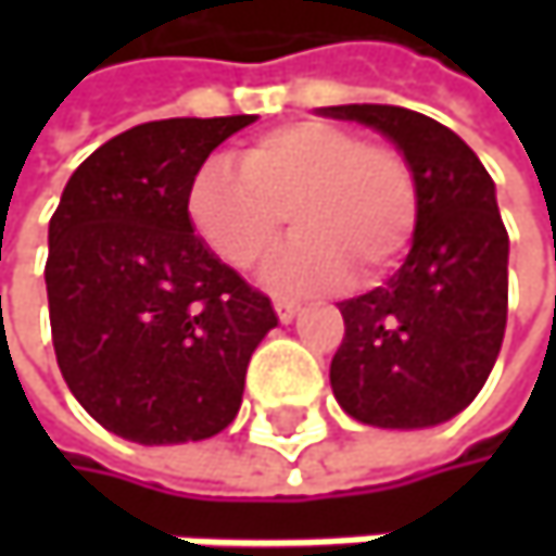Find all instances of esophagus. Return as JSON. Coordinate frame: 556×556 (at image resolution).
<instances>
[{"mask_svg": "<svg viewBox=\"0 0 556 556\" xmlns=\"http://www.w3.org/2000/svg\"><path fill=\"white\" fill-rule=\"evenodd\" d=\"M274 308H277V315L282 325H289V321L295 318V312H299V305H295L292 299H274Z\"/></svg>", "mask_w": 556, "mask_h": 556, "instance_id": "34e87169", "label": "esophagus"}]
</instances>
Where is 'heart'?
<instances>
[{"label": "heart", "instance_id": "obj_1", "mask_svg": "<svg viewBox=\"0 0 556 556\" xmlns=\"http://www.w3.org/2000/svg\"><path fill=\"white\" fill-rule=\"evenodd\" d=\"M282 212L295 235L267 264L264 282L318 292L351 277L374 279L405 254L418 192L405 157L367 144L334 122H295L254 138L238 167L212 157L186 189V218L202 244L235 270L257 267L274 248Z\"/></svg>", "mask_w": 556, "mask_h": 556}]
</instances>
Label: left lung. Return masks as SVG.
<instances>
[{
    "label": "left lung",
    "instance_id": "8db88e82",
    "mask_svg": "<svg viewBox=\"0 0 556 556\" xmlns=\"http://www.w3.org/2000/svg\"><path fill=\"white\" fill-rule=\"evenodd\" d=\"M318 115L380 131L418 192L405 264L387 286L338 302L334 399L361 425L389 431L451 421L483 389L505 334L508 235L496 182L464 138L421 112L328 105Z\"/></svg>",
    "mask_w": 556,
    "mask_h": 556
}]
</instances>
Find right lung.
Instances as JSON below:
<instances>
[{
	"label": "right lung",
	"mask_w": 556,
	"mask_h": 556,
	"mask_svg": "<svg viewBox=\"0 0 556 556\" xmlns=\"http://www.w3.org/2000/svg\"><path fill=\"white\" fill-rule=\"evenodd\" d=\"M251 122L135 125L63 186L45 267L56 367L76 402L125 441L154 447L225 431L251 354L277 328L270 299L186 218L195 169Z\"/></svg>",
	"instance_id": "obj_1"
}]
</instances>
